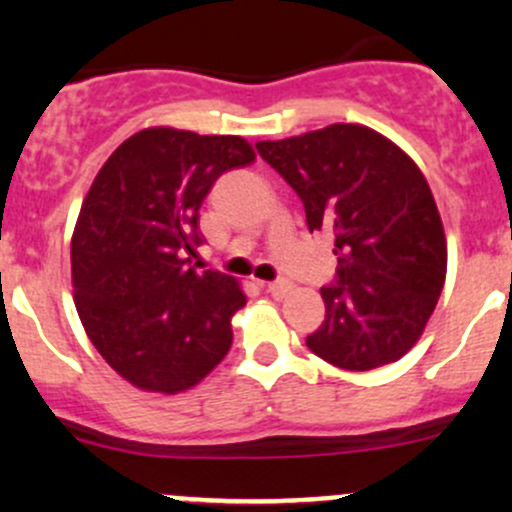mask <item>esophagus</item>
Here are the masks:
<instances>
[{
	"label": "esophagus",
	"mask_w": 512,
	"mask_h": 512,
	"mask_svg": "<svg viewBox=\"0 0 512 512\" xmlns=\"http://www.w3.org/2000/svg\"><path fill=\"white\" fill-rule=\"evenodd\" d=\"M262 287L267 289V292L272 294V297H277V299H282L285 297V294L289 292V282H285V280H277V282H260Z\"/></svg>",
	"instance_id": "esophagus-1"
}]
</instances>
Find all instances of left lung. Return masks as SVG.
I'll return each instance as SVG.
<instances>
[{"label":"left lung","instance_id":"obj_1","mask_svg":"<svg viewBox=\"0 0 512 512\" xmlns=\"http://www.w3.org/2000/svg\"><path fill=\"white\" fill-rule=\"evenodd\" d=\"M302 198L309 232H329L337 280L307 337L319 359L369 371L418 342L446 282V235L418 165L359 123L255 143Z\"/></svg>","mask_w":512,"mask_h":512}]
</instances>
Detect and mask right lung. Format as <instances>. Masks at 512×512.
Returning a JSON list of instances; mask_svg holds the SVG:
<instances>
[{
    "label": "right lung",
    "mask_w": 512,
    "mask_h": 512,
    "mask_svg": "<svg viewBox=\"0 0 512 512\" xmlns=\"http://www.w3.org/2000/svg\"><path fill=\"white\" fill-rule=\"evenodd\" d=\"M255 160L240 136L143 128L103 163L71 237L81 324L106 364L143 391L200 384L232 344L247 297L235 277L190 267L215 180Z\"/></svg>",
    "instance_id": "1"
}]
</instances>
